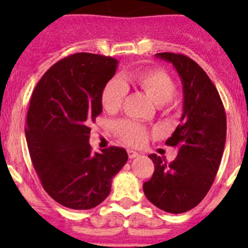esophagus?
<instances>
[{
  "label": "esophagus",
  "mask_w": 248,
  "mask_h": 248,
  "mask_svg": "<svg viewBox=\"0 0 248 248\" xmlns=\"http://www.w3.org/2000/svg\"><path fill=\"white\" fill-rule=\"evenodd\" d=\"M128 155H129V157H130V159H135V157H138L139 156V153H137V151H134V150H128Z\"/></svg>",
  "instance_id": "1"
}]
</instances>
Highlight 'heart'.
<instances>
[{
	"instance_id": "obj_1",
	"label": "heart",
	"mask_w": 248,
	"mask_h": 248,
	"mask_svg": "<svg viewBox=\"0 0 248 248\" xmlns=\"http://www.w3.org/2000/svg\"><path fill=\"white\" fill-rule=\"evenodd\" d=\"M140 91L150 98L157 108L161 110H171L174 108L172 95L176 91L174 79L163 69L149 68L143 69L131 76ZM128 94V85L119 78H113L108 80L102 91L100 100L103 108L108 113H115L120 109ZM117 131L120 139L130 146H139L145 141L148 137V130L138 123L122 120L117 124Z\"/></svg>"
}]
</instances>
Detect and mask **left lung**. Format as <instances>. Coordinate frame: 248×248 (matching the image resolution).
I'll list each match as a JSON object with an SVG mask.
<instances>
[{
  "label": "left lung",
  "mask_w": 248,
  "mask_h": 248,
  "mask_svg": "<svg viewBox=\"0 0 248 248\" xmlns=\"http://www.w3.org/2000/svg\"><path fill=\"white\" fill-rule=\"evenodd\" d=\"M156 57L171 63L180 77L183 115L165 143L177 148V156L168 164L165 157L149 155L155 170L143 190L160 210L183 214L202 201L217 174L226 143V113L216 87L195 61L169 52Z\"/></svg>",
  "instance_id": "8db88e82"
}]
</instances>
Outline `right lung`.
<instances>
[{"instance_id": "right-lung-1", "label": "right lung", "mask_w": 248, "mask_h": 248, "mask_svg": "<svg viewBox=\"0 0 248 248\" xmlns=\"http://www.w3.org/2000/svg\"><path fill=\"white\" fill-rule=\"evenodd\" d=\"M117 67L111 57L72 54L43 74L31 97L25 130L31 160L46 192L68 209L103 202L128 160L125 149L93 153L89 144V124L102 113V91Z\"/></svg>"}]
</instances>
